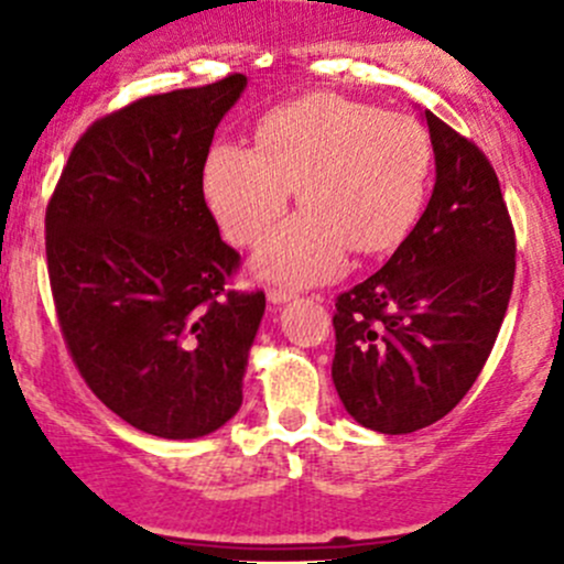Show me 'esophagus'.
<instances>
[{
    "instance_id": "esophagus-1",
    "label": "esophagus",
    "mask_w": 564,
    "mask_h": 564,
    "mask_svg": "<svg viewBox=\"0 0 564 564\" xmlns=\"http://www.w3.org/2000/svg\"><path fill=\"white\" fill-rule=\"evenodd\" d=\"M292 297H294V292H289V289H278V286L267 289V300H270L272 305H283V303H289Z\"/></svg>"
}]
</instances>
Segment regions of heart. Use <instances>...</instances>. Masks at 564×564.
I'll use <instances>...</instances> for the list:
<instances>
[{"label":"heart","instance_id":"obj_1","mask_svg":"<svg viewBox=\"0 0 564 564\" xmlns=\"http://www.w3.org/2000/svg\"><path fill=\"white\" fill-rule=\"evenodd\" d=\"M256 150L220 141L207 152L204 198L224 235L256 246L283 218L292 191L303 213L256 253V272L289 286L335 278L349 250L398 248L423 213L431 139L417 119L308 95L267 111Z\"/></svg>","mask_w":564,"mask_h":564}]
</instances>
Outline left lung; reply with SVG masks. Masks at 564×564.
Wrapping results in <instances>:
<instances>
[{
	"label": "left lung",
	"instance_id": "1",
	"mask_svg": "<svg viewBox=\"0 0 564 564\" xmlns=\"http://www.w3.org/2000/svg\"><path fill=\"white\" fill-rule=\"evenodd\" d=\"M423 117L436 163L429 207L382 270L335 300V390L379 434H412L456 406L513 292L516 235L491 163Z\"/></svg>",
	"mask_w": 564,
	"mask_h": 564
}]
</instances>
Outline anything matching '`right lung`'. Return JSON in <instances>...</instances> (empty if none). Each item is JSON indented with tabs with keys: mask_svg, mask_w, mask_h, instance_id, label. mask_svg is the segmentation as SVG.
Listing matches in <instances>:
<instances>
[{
	"mask_svg": "<svg viewBox=\"0 0 564 564\" xmlns=\"http://www.w3.org/2000/svg\"><path fill=\"white\" fill-rule=\"evenodd\" d=\"M242 73L150 95L73 147L45 209V256L73 362L113 414L161 440H198L242 406L264 292H229L202 172Z\"/></svg>",
	"mask_w": 564,
	"mask_h": 564,
	"instance_id": "obj_1",
	"label": "right lung"
}]
</instances>
